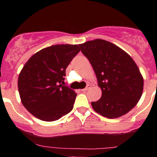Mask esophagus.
Listing matches in <instances>:
<instances>
[{
  "label": "esophagus",
  "instance_id": "34e87169",
  "mask_svg": "<svg viewBox=\"0 0 157 157\" xmlns=\"http://www.w3.org/2000/svg\"><path fill=\"white\" fill-rule=\"evenodd\" d=\"M89 88H90V86H89V85H88V86H87V87H85V88H83V89H82V90H82V91H87V90H88V89H89Z\"/></svg>",
  "mask_w": 157,
  "mask_h": 157
}]
</instances>
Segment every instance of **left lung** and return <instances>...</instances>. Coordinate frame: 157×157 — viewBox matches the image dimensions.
I'll return each instance as SVG.
<instances>
[{
  "instance_id": "left-lung-1",
  "label": "left lung",
  "mask_w": 157,
  "mask_h": 157,
  "mask_svg": "<svg viewBox=\"0 0 157 157\" xmlns=\"http://www.w3.org/2000/svg\"><path fill=\"white\" fill-rule=\"evenodd\" d=\"M88 59L102 91L98 101L91 102L97 113L116 118L128 113L140 101L143 77L132 58L112 42L94 39L80 44Z\"/></svg>"
}]
</instances>
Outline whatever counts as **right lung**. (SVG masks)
I'll return each mask as SVG.
<instances>
[{"label":"right lung","mask_w":157,"mask_h":157,"mask_svg":"<svg viewBox=\"0 0 157 157\" xmlns=\"http://www.w3.org/2000/svg\"><path fill=\"white\" fill-rule=\"evenodd\" d=\"M77 45H54L30 57L17 80L25 108L39 119L53 121L74 108L77 94L63 86L66 69L80 52Z\"/></svg>","instance_id":"add662e5"}]
</instances>
